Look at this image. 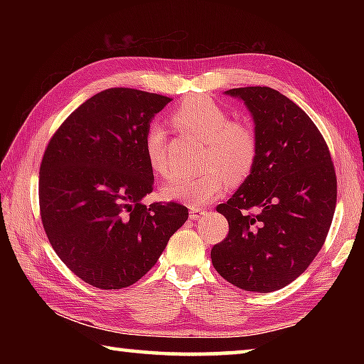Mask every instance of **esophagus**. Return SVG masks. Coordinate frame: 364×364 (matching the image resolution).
Instances as JSON below:
<instances>
[{"instance_id": "obj_1", "label": "esophagus", "mask_w": 364, "mask_h": 364, "mask_svg": "<svg viewBox=\"0 0 364 364\" xmlns=\"http://www.w3.org/2000/svg\"><path fill=\"white\" fill-rule=\"evenodd\" d=\"M204 208H200V207H196V205H193V207H189V217L193 218V220H197V218H200L202 215H204Z\"/></svg>"}]
</instances>
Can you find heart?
<instances>
[{
	"instance_id": "1",
	"label": "heart",
	"mask_w": 364,
	"mask_h": 364,
	"mask_svg": "<svg viewBox=\"0 0 364 364\" xmlns=\"http://www.w3.org/2000/svg\"><path fill=\"white\" fill-rule=\"evenodd\" d=\"M175 125L205 141L197 175L180 176L165 184L162 193L168 199L202 205L217 197L226 180L241 183L254 170L258 156V139L254 127L242 120H231L228 110L207 96H194L175 109ZM144 156L154 173L170 175L167 132L160 123L146 128Z\"/></svg>"
}]
</instances>
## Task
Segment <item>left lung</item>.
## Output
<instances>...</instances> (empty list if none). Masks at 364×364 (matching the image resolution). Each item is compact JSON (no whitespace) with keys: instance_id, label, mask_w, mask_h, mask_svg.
Segmentation results:
<instances>
[{"instance_id":"8db88e82","label":"left lung","mask_w":364,"mask_h":364,"mask_svg":"<svg viewBox=\"0 0 364 364\" xmlns=\"http://www.w3.org/2000/svg\"><path fill=\"white\" fill-rule=\"evenodd\" d=\"M254 117V170L217 212L230 232L210 252L221 278L252 292H273L304 273L328 236L337 200L329 147L315 123L268 86L232 88Z\"/></svg>"}]
</instances>
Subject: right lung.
<instances>
[{
    "instance_id": "add662e5",
    "label": "right lung",
    "mask_w": 364,
    "mask_h": 364,
    "mask_svg": "<svg viewBox=\"0 0 364 364\" xmlns=\"http://www.w3.org/2000/svg\"><path fill=\"white\" fill-rule=\"evenodd\" d=\"M170 101L133 88L104 90L67 117L43 156V228L67 268L97 289L143 278L188 220L178 202L143 204L154 186L143 138Z\"/></svg>"
}]
</instances>
